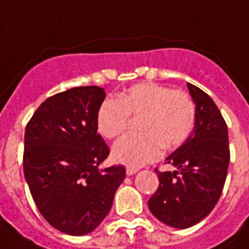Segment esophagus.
Returning a JSON list of instances; mask_svg holds the SVG:
<instances>
[{
	"mask_svg": "<svg viewBox=\"0 0 249 249\" xmlns=\"http://www.w3.org/2000/svg\"><path fill=\"white\" fill-rule=\"evenodd\" d=\"M137 171H138V168H135V167H127L126 168L127 175H134Z\"/></svg>",
	"mask_w": 249,
	"mask_h": 249,
	"instance_id": "1",
	"label": "esophagus"
}]
</instances>
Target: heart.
I'll list each match as a JSON object with an SVG mask.
<instances>
[{"label":"heart","mask_w":249,"mask_h":249,"mask_svg":"<svg viewBox=\"0 0 249 249\" xmlns=\"http://www.w3.org/2000/svg\"><path fill=\"white\" fill-rule=\"evenodd\" d=\"M128 117H139V134L118 141L112 147V158L127 166L139 167L155 160L163 147L171 150L186 142L195 126L196 106L186 91L152 82L138 83L118 99L101 103L98 131L106 139H115L127 128Z\"/></svg>","instance_id":"1"}]
</instances>
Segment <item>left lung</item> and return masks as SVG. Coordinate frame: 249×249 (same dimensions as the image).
<instances>
[{"instance_id":"obj_1","label":"left lung","mask_w":249,"mask_h":249,"mask_svg":"<svg viewBox=\"0 0 249 249\" xmlns=\"http://www.w3.org/2000/svg\"><path fill=\"white\" fill-rule=\"evenodd\" d=\"M196 103L194 131L166 163L175 171H158L159 187L148 208L158 220L174 227L195 226L213 210L221 195L230 164L228 130L212 98L187 85Z\"/></svg>"}]
</instances>
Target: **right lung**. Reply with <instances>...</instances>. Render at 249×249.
Here are the masks:
<instances>
[{
  "label": "right lung",
  "mask_w": 249,
  "mask_h": 249,
  "mask_svg": "<svg viewBox=\"0 0 249 249\" xmlns=\"http://www.w3.org/2000/svg\"><path fill=\"white\" fill-rule=\"evenodd\" d=\"M105 97L98 86L58 92L38 107L25 130L23 174L33 200L50 226L72 236L102 223L126 177L123 166L98 168L110 154L97 132Z\"/></svg>",
  "instance_id": "obj_1"
}]
</instances>
